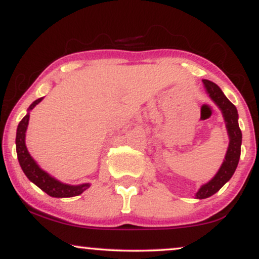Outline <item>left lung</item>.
Masks as SVG:
<instances>
[{
    "label": "left lung",
    "mask_w": 259,
    "mask_h": 259,
    "mask_svg": "<svg viewBox=\"0 0 259 259\" xmlns=\"http://www.w3.org/2000/svg\"><path fill=\"white\" fill-rule=\"evenodd\" d=\"M202 81H203L207 94L209 95L213 102L221 108L230 141H229V147L227 154H225V159L223 162L221 169L218 170V173L214 175L212 180L202 185L197 191V194H196V198H200V200L214 195L215 192H218L222 189L227 181L230 180V178L233 177L235 170H236L237 164H239L242 141V134L241 130H240L239 121H237L239 114H237L236 107L227 99V96L223 94V91L218 85L206 79H203Z\"/></svg>",
    "instance_id": "left-lung-1"
}]
</instances>
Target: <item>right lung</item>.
<instances>
[{
    "mask_svg": "<svg viewBox=\"0 0 259 259\" xmlns=\"http://www.w3.org/2000/svg\"><path fill=\"white\" fill-rule=\"evenodd\" d=\"M44 97L37 99L36 101L31 103L30 107L28 108V113L20 123L18 124L17 127V136H16V148H17V156L19 164L22 167L23 171L26 175L31 183L40 187L42 191L46 192L47 195L52 196V197H73V196H78L85 191L86 189L90 187V184H81V185H68L58 181L55 178L46 171L42 170L34 158L29 153L28 148L25 146V133L26 127L29 124V112L34 108L37 103L41 102Z\"/></svg>",
    "mask_w": 259,
    "mask_h": 259,
    "instance_id": "1",
    "label": "right lung"
}]
</instances>
